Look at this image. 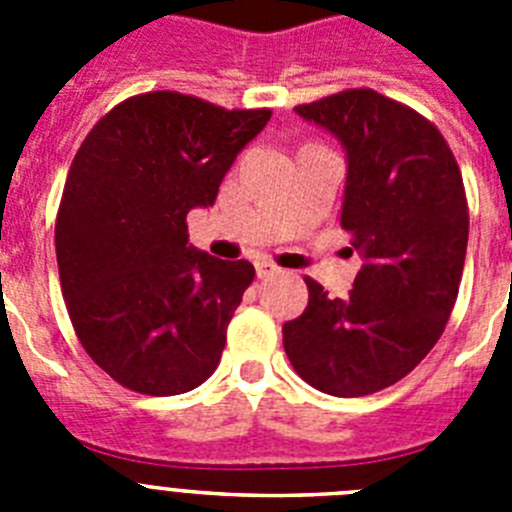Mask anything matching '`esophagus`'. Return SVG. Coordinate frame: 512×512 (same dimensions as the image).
Here are the masks:
<instances>
[{"instance_id": "34e87169", "label": "esophagus", "mask_w": 512, "mask_h": 512, "mask_svg": "<svg viewBox=\"0 0 512 512\" xmlns=\"http://www.w3.org/2000/svg\"><path fill=\"white\" fill-rule=\"evenodd\" d=\"M274 271H279V269H277V264H271L269 259H261V261H256V274H259V279H264V277H271V274H274Z\"/></svg>"}]
</instances>
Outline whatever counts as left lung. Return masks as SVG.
<instances>
[{
  "label": "left lung",
  "mask_w": 512,
  "mask_h": 512,
  "mask_svg": "<svg viewBox=\"0 0 512 512\" xmlns=\"http://www.w3.org/2000/svg\"><path fill=\"white\" fill-rule=\"evenodd\" d=\"M295 112L346 151L341 225L364 264L343 300L305 279L310 300L284 323V351L315 390L372 395L413 372L454 310L469 238L464 182L436 125L374 89Z\"/></svg>",
  "instance_id": "left-lung-1"
}]
</instances>
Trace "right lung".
<instances>
[{"label":"right lung","mask_w":512,"mask_h":512,"mask_svg":"<svg viewBox=\"0 0 512 512\" xmlns=\"http://www.w3.org/2000/svg\"><path fill=\"white\" fill-rule=\"evenodd\" d=\"M269 117L151 92L117 104L76 151L56 220L58 277L81 346L122 387L182 395L220 364L256 271L189 246L187 212L215 205Z\"/></svg>","instance_id":"obj_1"}]
</instances>
